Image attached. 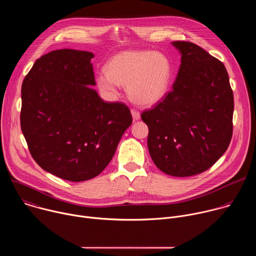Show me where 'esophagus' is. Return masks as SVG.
I'll list each match as a JSON object with an SVG mask.
<instances>
[{
  "label": "esophagus",
  "mask_w": 256,
  "mask_h": 256,
  "mask_svg": "<svg viewBox=\"0 0 256 256\" xmlns=\"http://www.w3.org/2000/svg\"><path fill=\"white\" fill-rule=\"evenodd\" d=\"M132 116L134 120H138L140 118V112L136 110V109H132Z\"/></svg>",
  "instance_id": "34e87169"
}]
</instances>
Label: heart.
Returning <instances> with one entry per match:
<instances>
[{
	"label": "heart",
	"mask_w": 256,
	"mask_h": 256,
	"mask_svg": "<svg viewBox=\"0 0 256 256\" xmlns=\"http://www.w3.org/2000/svg\"><path fill=\"white\" fill-rule=\"evenodd\" d=\"M106 74L97 77L99 89L116 97L120 85L128 86L130 98L138 105L151 106L166 95L171 64L162 54L150 50H126L118 54L105 66Z\"/></svg>",
	"instance_id": "1"
}]
</instances>
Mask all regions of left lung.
<instances>
[{"label": "left lung", "instance_id": "8db88e82", "mask_svg": "<svg viewBox=\"0 0 256 256\" xmlns=\"http://www.w3.org/2000/svg\"><path fill=\"white\" fill-rule=\"evenodd\" d=\"M181 64L172 90L140 118L148 148L164 173L186 177L210 168L233 134L234 98L222 62L188 42H173Z\"/></svg>", "mask_w": 256, "mask_h": 256}]
</instances>
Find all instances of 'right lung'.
Listing matches in <instances>:
<instances>
[{
  "label": "right lung",
  "mask_w": 256,
  "mask_h": 256,
  "mask_svg": "<svg viewBox=\"0 0 256 256\" xmlns=\"http://www.w3.org/2000/svg\"><path fill=\"white\" fill-rule=\"evenodd\" d=\"M89 52L58 50L36 60L21 89V130L44 170L68 181L99 175L132 124L122 102H105L96 85Z\"/></svg>",
  "instance_id": "obj_1"
}]
</instances>
